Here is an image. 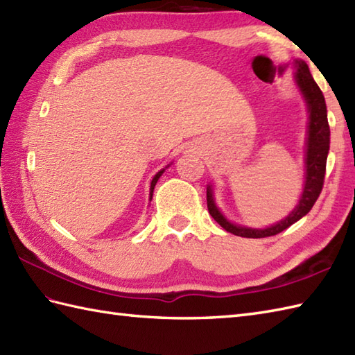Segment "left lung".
Returning <instances> with one entry per match:
<instances>
[{"label": "left lung", "mask_w": 355, "mask_h": 355, "mask_svg": "<svg viewBox=\"0 0 355 355\" xmlns=\"http://www.w3.org/2000/svg\"><path fill=\"white\" fill-rule=\"evenodd\" d=\"M294 84L297 85L300 94L306 103L308 110V130L305 143V183L304 191L300 195L299 202L284 220L277 221L270 227L253 229L247 225H241L229 221L215 202L214 186L207 184V209L214 220L221 225L223 229L243 238H266L273 236L277 233L288 229L291 224L299 221L305 216L314 206L315 200L319 198L323 187V178H325L327 158L329 153V125L327 116V103L319 85L315 84L310 69L302 59H294Z\"/></svg>", "instance_id": "8db88e82"}]
</instances>
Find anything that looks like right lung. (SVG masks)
Wrapping results in <instances>:
<instances>
[{
  "mask_svg": "<svg viewBox=\"0 0 355 355\" xmlns=\"http://www.w3.org/2000/svg\"><path fill=\"white\" fill-rule=\"evenodd\" d=\"M171 164H168L166 166V168H169ZM166 168L164 169H162V171H158L155 175H154V178H153V182H150V187H149V201L153 200V193H154V187H155V184H157V182H158V178H160L162 175H163V172L166 171Z\"/></svg>",
  "mask_w": 355,
  "mask_h": 355,
  "instance_id": "obj_1",
  "label": "right lung"
}]
</instances>
